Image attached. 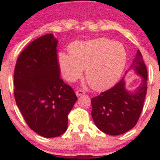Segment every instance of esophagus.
I'll list each match as a JSON object with an SVG mask.
<instances>
[{
    "label": "esophagus",
    "mask_w": 160,
    "mask_h": 160,
    "mask_svg": "<svg viewBox=\"0 0 160 160\" xmlns=\"http://www.w3.org/2000/svg\"><path fill=\"white\" fill-rule=\"evenodd\" d=\"M76 95L78 97H80V96H81V95H82L84 94V92L82 91V90H80V89H79V90H77L76 91Z\"/></svg>",
    "instance_id": "esophagus-1"
}]
</instances>
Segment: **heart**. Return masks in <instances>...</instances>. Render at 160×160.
Listing matches in <instances>:
<instances>
[{"instance_id": "1", "label": "heart", "mask_w": 160, "mask_h": 160, "mask_svg": "<svg viewBox=\"0 0 160 160\" xmlns=\"http://www.w3.org/2000/svg\"><path fill=\"white\" fill-rule=\"evenodd\" d=\"M69 51L70 54H58L64 78L75 81L86 69L88 83L98 91L114 85L122 75L127 58L122 43L104 38L74 42L70 45Z\"/></svg>"}]
</instances>
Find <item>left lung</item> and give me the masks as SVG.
Returning a JSON list of instances; mask_svg holds the SVG:
<instances>
[{"instance_id": "obj_1", "label": "left lung", "mask_w": 160, "mask_h": 160, "mask_svg": "<svg viewBox=\"0 0 160 160\" xmlns=\"http://www.w3.org/2000/svg\"><path fill=\"white\" fill-rule=\"evenodd\" d=\"M130 71L141 78L136 88L128 89L123 78L111 89L91 100V114L95 126L110 135H121L132 128L142 111L148 89V71L139 49L126 74Z\"/></svg>"}]
</instances>
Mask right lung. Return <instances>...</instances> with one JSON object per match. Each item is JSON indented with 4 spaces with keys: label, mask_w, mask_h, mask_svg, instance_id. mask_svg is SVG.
Here are the masks:
<instances>
[{
    "label": "right lung",
    "mask_w": 160,
    "mask_h": 160,
    "mask_svg": "<svg viewBox=\"0 0 160 160\" xmlns=\"http://www.w3.org/2000/svg\"><path fill=\"white\" fill-rule=\"evenodd\" d=\"M57 43L52 34L34 40L19 55L14 71L16 104L28 126L44 138L65 132L68 115L78 100L60 78Z\"/></svg>",
    "instance_id": "add662e5"
}]
</instances>
